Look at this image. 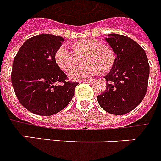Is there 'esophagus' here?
<instances>
[{
  "mask_svg": "<svg viewBox=\"0 0 161 161\" xmlns=\"http://www.w3.org/2000/svg\"><path fill=\"white\" fill-rule=\"evenodd\" d=\"M93 80H94L93 79H89V80H83L82 81L86 82V83H92Z\"/></svg>",
  "mask_w": 161,
  "mask_h": 161,
  "instance_id": "obj_1",
  "label": "esophagus"
}]
</instances>
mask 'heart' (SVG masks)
Wrapping results in <instances>:
<instances>
[{
	"label": "heart",
	"instance_id": "1",
	"mask_svg": "<svg viewBox=\"0 0 161 161\" xmlns=\"http://www.w3.org/2000/svg\"><path fill=\"white\" fill-rule=\"evenodd\" d=\"M73 53L64 47L58 48L54 53V61L63 71L69 72L78 64L81 58L83 64L74 69L69 73L72 80H81L93 75L97 72L107 74L116 62V53L110 46L93 38H83L71 45Z\"/></svg>",
	"mask_w": 161,
	"mask_h": 161
}]
</instances>
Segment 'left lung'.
<instances>
[{"label": "left lung", "mask_w": 161, "mask_h": 161, "mask_svg": "<svg viewBox=\"0 0 161 161\" xmlns=\"http://www.w3.org/2000/svg\"><path fill=\"white\" fill-rule=\"evenodd\" d=\"M106 41L116 53V62L105 76L106 90L97 96L108 113L121 115L133 110L147 92L149 64L144 50L127 36L109 34Z\"/></svg>", "instance_id": "8db88e82"}]
</instances>
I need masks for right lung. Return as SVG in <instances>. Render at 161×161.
<instances>
[{
	"mask_svg": "<svg viewBox=\"0 0 161 161\" xmlns=\"http://www.w3.org/2000/svg\"><path fill=\"white\" fill-rule=\"evenodd\" d=\"M64 40L42 34L23 44L14 58L11 75L17 97L32 113L49 116L69 104L78 82L68 80L54 61V53Z\"/></svg>",
	"mask_w": 161,
	"mask_h": 161,
	"instance_id": "1",
	"label": "right lung"
}]
</instances>
